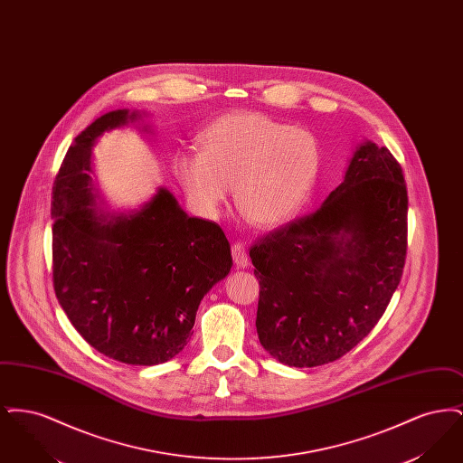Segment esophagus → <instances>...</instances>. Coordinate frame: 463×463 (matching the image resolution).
<instances>
[{
    "label": "esophagus",
    "instance_id": "esophagus-1",
    "mask_svg": "<svg viewBox=\"0 0 463 463\" xmlns=\"http://www.w3.org/2000/svg\"><path fill=\"white\" fill-rule=\"evenodd\" d=\"M231 253H232V260L238 267H248V253H246V248L242 242H234L232 248H231Z\"/></svg>",
    "mask_w": 463,
    "mask_h": 463
}]
</instances>
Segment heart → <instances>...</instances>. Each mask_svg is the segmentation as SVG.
I'll return each mask as SVG.
<instances>
[{
  "mask_svg": "<svg viewBox=\"0 0 463 463\" xmlns=\"http://www.w3.org/2000/svg\"><path fill=\"white\" fill-rule=\"evenodd\" d=\"M201 151L174 156L172 172L191 206L217 217L232 185L234 204L264 229L293 221L321 174L317 138L262 112H231L199 135Z\"/></svg>",
  "mask_w": 463,
  "mask_h": 463,
  "instance_id": "b5f03b06",
  "label": "heart"
}]
</instances>
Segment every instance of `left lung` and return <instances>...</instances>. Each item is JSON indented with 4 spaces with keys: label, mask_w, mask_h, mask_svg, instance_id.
Here are the masks:
<instances>
[{
    "label": "left lung",
    "mask_w": 463,
    "mask_h": 463,
    "mask_svg": "<svg viewBox=\"0 0 463 463\" xmlns=\"http://www.w3.org/2000/svg\"><path fill=\"white\" fill-rule=\"evenodd\" d=\"M406 215L396 157L361 142L319 210L250 248L265 351L288 366L312 368L340 359L373 330L402 276Z\"/></svg>",
    "instance_id": "obj_1"
}]
</instances>
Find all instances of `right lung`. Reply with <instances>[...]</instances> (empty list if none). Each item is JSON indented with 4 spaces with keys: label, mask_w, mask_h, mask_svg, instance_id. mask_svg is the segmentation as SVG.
<instances>
[{
    "label": "right lung",
    "mask_w": 463,
    "mask_h": 463,
    "mask_svg": "<svg viewBox=\"0 0 463 463\" xmlns=\"http://www.w3.org/2000/svg\"><path fill=\"white\" fill-rule=\"evenodd\" d=\"M144 114L110 110L74 138L53 185L52 255L55 295L78 333L110 359L155 366L187 345L232 257L221 225L189 217L165 187L137 210L97 206L93 146Z\"/></svg>",
    "instance_id": "add662e5"
}]
</instances>
